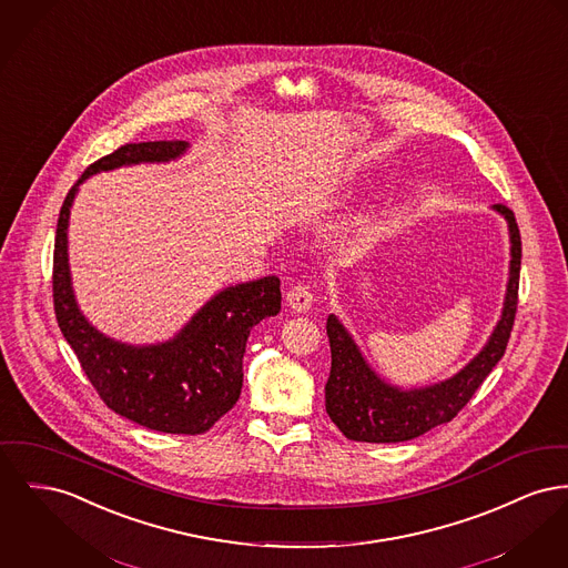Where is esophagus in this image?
Here are the masks:
<instances>
[{"mask_svg":"<svg viewBox=\"0 0 568 568\" xmlns=\"http://www.w3.org/2000/svg\"><path fill=\"white\" fill-rule=\"evenodd\" d=\"M287 304H290V308H294V311H298V313L308 311L311 304H313V292H311V287L304 285V283L294 285V287L287 292Z\"/></svg>","mask_w":568,"mask_h":568,"instance_id":"esophagus-1","label":"esophagus"}]
</instances>
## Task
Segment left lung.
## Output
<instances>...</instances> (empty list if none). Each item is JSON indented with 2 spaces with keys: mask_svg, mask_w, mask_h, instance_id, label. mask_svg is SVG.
I'll use <instances>...</instances> for the list:
<instances>
[{
  "mask_svg": "<svg viewBox=\"0 0 568 568\" xmlns=\"http://www.w3.org/2000/svg\"><path fill=\"white\" fill-rule=\"evenodd\" d=\"M494 210L506 219L510 235V267L504 308L485 347L453 377L409 390L393 386L368 367L363 352L338 317L328 315L326 333L333 367L326 384V412L347 439L373 444L407 442L432 432L437 425L450 423L500 363L517 313L521 235L515 214L506 205L496 203Z\"/></svg>",
  "mask_w": 568,
  "mask_h": 568,
  "instance_id": "left-lung-1",
  "label": "left lung"
}]
</instances>
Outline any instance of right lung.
<instances>
[{
    "label": "right lung",
    "instance_id": "right-lung-1",
    "mask_svg": "<svg viewBox=\"0 0 568 568\" xmlns=\"http://www.w3.org/2000/svg\"><path fill=\"white\" fill-rule=\"evenodd\" d=\"M186 150V141L126 143L83 171L58 219L53 306L60 331L106 407L154 432L200 435L240 397L246 338L253 326L281 311V281L264 276L225 287L173 338L129 345L104 336L85 320L68 266V219L79 184L101 171L175 161Z\"/></svg>",
    "mask_w": 568,
    "mask_h": 568
}]
</instances>
